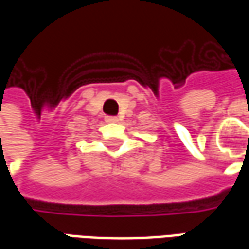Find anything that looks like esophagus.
I'll return each instance as SVG.
<instances>
[{
    "label": "esophagus",
    "instance_id": "34e87169",
    "mask_svg": "<svg viewBox=\"0 0 249 249\" xmlns=\"http://www.w3.org/2000/svg\"><path fill=\"white\" fill-rule=\"evenodd\" d=\"M107 121H108V123H116V121H117V117H114V116H107Z\"/></svg>",
    "mask_w": 249,
    "mask_h": 249
}]
</instances>
